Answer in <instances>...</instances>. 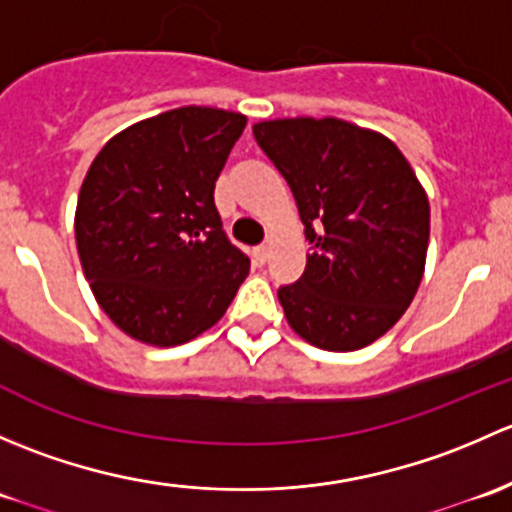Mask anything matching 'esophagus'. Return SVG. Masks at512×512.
Segmentation results:
<instances>
[{"mask_svg": "<svg viewBox=\"0 0 512 512\" xmlns=\"http://www.w3.org/2000/svg\"><path fill=\"white\" fill-rule=\"evenodd\" d=\"M252 255H255V260L260 262V265H265V262H267V257H270V247H267V245H260V247H255V252H252Z\"/></svg>", "mask_w": 512, "mask_h": 512, "instance_id": "esophagus-1", "label": "esophagus"}]
</instances>
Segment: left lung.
Returning <instances> with one entry per match:
<instances>
[{"label":"left lung","mask_w":512,"mask_h":512,"mask_svg":"<svg viewBox=\"0 0 512 512\" xmlns=\"http://www.w3.org/2000/svg\"><path fill=\"white\" fill-rule=\"evenodd\" d=\"M285 175L312 245L304 275L280 287L289 327L327 352L384 337L409 309L426 267L431 208L404 153L342 118L252 126Z\"/></svg>","instance_id":"8db88e82"}]
</instances>
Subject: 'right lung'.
<instances>
[{"mask_svg": "<svg viewBox=\"0 0 512 512\" xmlns=\"http://www.w3.org/2000/svg\"><path fill=\"white\" fill-rule=\"evenodd\" d=\"M245 123L210 106L158 113L116 133L81 183V267L98 307L136 342L195 339L220 322L250 272L213 200Z\"/></svg>", "mask_w": 512, "mask_h": 512, "instance_id": "obj_1", "label": "right lung"}]
</instances>
